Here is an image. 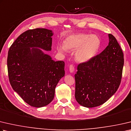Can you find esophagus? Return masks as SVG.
Masks as SVG:
<instances>
[{
    "label": "esophagus",
    "mask_w": 131,
    "mask_h": 131,
    "mask_svg": "<svg viewBox=\"0 0 131 131\" xmlns=\"http://www.w3.org/2000/svg\"><path fill=\"white\" fill-rule=\"evenodd\" d=\"M69 70L70 73H73L74 71V66L73 65H70L69 66Z\"/></svg>",
    "instance_id": "obj_1"
}]
</instances>
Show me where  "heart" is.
Returning <instances> with one entry per match:
<instances>
[{"instance_id":"heart-1","label":"heart","mask_w":131,"mask_h":131,"mask_svg":"<svg viewBox=\"0 0 131 131\" xmlns=\"http://www.w3.org/2000/svg\"><path fill=\"white\" fill-rule=\"evenodd\" d=\"M100 46L101 41L97 35L80 33L66 37L63 45H58L57 48L61 53H66L68 50H76V60L86 62L97 55Z\"/></svg>"}]
</instances>
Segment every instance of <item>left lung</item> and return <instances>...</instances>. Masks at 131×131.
<instances>
[{
    "mask_svg": "<svg viewBox=\"0 0 131 131\" xmlns=\"http://www.w3.org/2000/svg\"><path fill=\"white\" fill-rule=\"evenodd\" d=\"M108 46L90 61L80 63L74 75L75 98L83 106L102 105L117 91L122 80L124 55L113 35Z\"/></svg>",
    "mask_w": 131,
    "mask_h": 131,
    "instance_id": "left-lung-1",
    "label": "left lung"
}]
</instances>
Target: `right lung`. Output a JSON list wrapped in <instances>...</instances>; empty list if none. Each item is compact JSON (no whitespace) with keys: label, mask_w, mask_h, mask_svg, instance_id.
I'll list each match as a JSON object with an SVG mask.
<instances>
[{"label":"right lung","mask_w":131,"mask_h":131,"mask_svg":"<svg viewBox=\"0 0 131 131\" xmlns=\"http://www.w3.org/2000/svg\"><path fill=\"white\" fill-rule=\"evenodd\" d=\"M51 30H28L9 47L7 57L9 81L12 88L31 106L40 108L53 100L55 88L65 75V62L54 61L46 51L51 50Z\"/></svg>","instance_id":"add662e5"}]
</instances>
